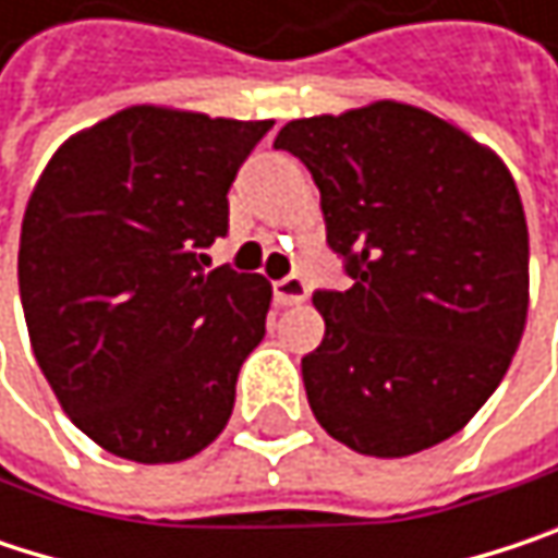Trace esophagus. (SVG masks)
Here are the masks:
<instances>
[{
    "instance_id": "obj_1",
    "label": "esophagus",
    "mask_w": 558,
    "mask_h": 558,
    "mask_svg": "<svg viewBox=\"0 0 558 558\" xmlns=\"http://www.w3.org/2000/svg\"><path fill=\"white\" fill-rule=\"evenodd\" d=\"M310 296V287L303 278H283L275 283V300L280 306H296Z\"/></svg>"
}]
</instances>
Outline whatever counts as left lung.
I'll return each mask as SVG.
<instances>
[{
  "label": "left lung",
  "mask_w": 558,
  "mask_h": 558,
  "mask_svg": "<svg viewBox=\"0 0 558 558\" xmlns=\"http://www.w3.org/2000/svg\"><path fill=\"white\" fill-rule=\"evenodd\" d=\"M349 290H319L326 336L303 388L342 446L403 459L456 436L495 393L530 306V235L501 158L397 99L287 122Z\"/></svg>",
  "instance_id": "1"
}]
</instances>
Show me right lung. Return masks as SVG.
Wrapping results in <instances>:
<instances>
[{
	"mask_svg": "<svg viewBox=\"0 0 558 558\" xmlns=\"http://www.w3.org/2000/svg\"><path fill=\"white\" fill-rule=\"evenodd\" d=\"M271 125L129 106L70 135L28 196L19 290L35 359L73 426L119 459L183 462L232 416L271 280L206 271V248Z\"/></svg>",
	"mask_w": 558,
	"mask_h": 558,
	"instance_id": "1",
	"label": "right lung"
}]
</instances>
